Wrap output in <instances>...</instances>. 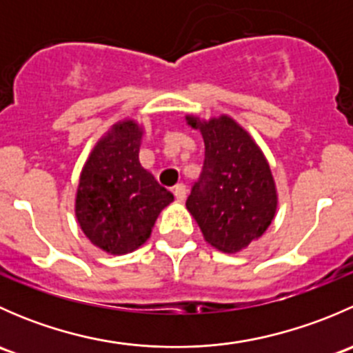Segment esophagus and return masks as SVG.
Listing matches in <instances>:
<instances>
[{"mask_svg": "<svg viewBox=\"0 0 353 353\" xmlns=\"http://www.w3.org/2000/svg\"><path fill=\"white\" fill-rule=\"evenodd\" d=\"M186 193L188 190L184 184H177V186L174 188V196H176L177 201H184V199H186Z\"/></svg>", "mask_w": 353, "mask_h": 353, "instance_id": "34e87169", "label": "esophagus"}]
</instances>
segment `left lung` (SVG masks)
Here are the masks:
<instances>
[{
	"label": "left lung",
	"instance_id": "left-lung-1",
	"mask_svg": "<svg viewBox=\"0 0 353 353\" xmlns=\"http://www.w3.org/2000/svg\"><path fill=\"white\" fill-rule=\"evenodd\" d=\"M188 124L201 131L205 160L186 208L206 243L237 252L263 236L276 212V191L265 155L230 117Z\"/></svg>",
	"mask_w": 353,
	"mask_h": 353
}]
</instances>
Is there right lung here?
I'll list each match as a JSON object with an SVG mask.
<instances>
[{
  "mask_svg": "<svg viewBox=\"0 0 353 353\" xmlns=\"http://www.w3.org/2000/svg\"><path fill=\"white\" fill-rule=\"evenodd\" d=\"M140 141L138 124L123 121L99 141L81 170L74 205L78 223L92 244L110 254L140 248L174 199L141 167Z\"/></svg>",
  "mask_w": 353,
  "mask_h": 353,
  "instance_id": "1",
  "label": "right lung"
}]
</instances>
